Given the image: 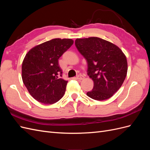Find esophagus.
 <instances>
[{"instance_id":"obj_1","label":"esophagus","mask_w":150,"mask_h":150,"mask_svg":"<svg viewBox=\"0 0 150 150\" xmlns=\"http://www.w3.org/2000/svg\"><path fill=\"white\" fill-rule=\"evenodd\" d=\"M76 79H78V80H83V79H84V77L83 75L79 74L78 76H77V77H76Z\"/></svg>"}]
</instances>
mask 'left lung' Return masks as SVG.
I'll use <instances>...</instances> for the list:
<instances>
[{
	"label": "left lung",
	"mask_w": 150,
	"mask_h": 150,
	"mask_svg": "<svg viewBox=\"0 0 150 150\" xmlns=\"http://www.w3.org/2000/svg\"><path fill=\"white\" fill-rule=\"evenodd\" d=\"M75 45L87 61L88 75L94 81L88 96L98 101L112 97L127 74L128 63L124 53L115 44L96 37L76 39Z\"/></svg>",
	"instance_id": "obj_1"
}]
</instances>
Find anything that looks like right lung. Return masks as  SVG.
Masks as SVG:
<instances>
[{"mask_svg":"<svg viewBox=\"0 0 150 150\" xmlns=\"http://www.w3.org/2000/svg\"><path fill=\"white\" fill-rule=\"evenodd\" d=\"M71 39H53L38 45L26 54L22 78L35 100L51 104L62 98L68 81L62 79L58 59L73 44Z\"/></svg>","mask_w":150,"mask_h":150,"instance_id":"add662e5","label":"right lung"}]
</instances>
